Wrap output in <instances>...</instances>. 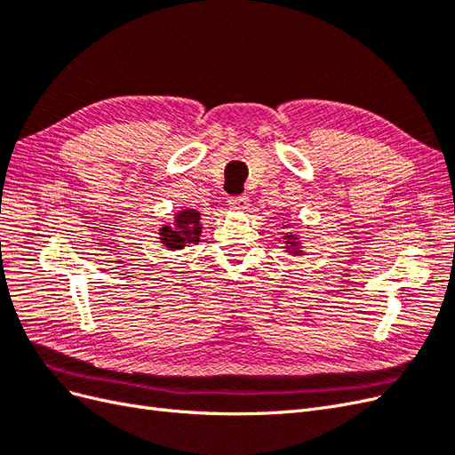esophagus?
I'll list each match as a JSON object with an SVG mask.
<instances>
[{"instance_id":"obj_1","label":"esophagus","mask_w":455,"mask_h":455,"mask_svg":"<svg viewBox=\"0 0 455 455\" xmlns=\"http://www.w3.org/2000/svg\"><path fill=\"white\" fill-rule=\"evenodd\" d=\"M229 206L233 211H244L249 209V197L246 196H235V197H229Z\"/></svg>"}]
</instances>
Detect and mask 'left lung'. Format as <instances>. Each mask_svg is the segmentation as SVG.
<instances>
[{
	"label": "left lung",
	"mask_w": 455,
	"mask_h": 455,
	"mask_svg": "<svg viewBox=\"0 0 455 455\" xmlns=\"http://www.w3.org/2000/svg\"><path fill=\"white\" fill-rule=\"evenodd\" d=\"M284 243H286V251L294 254V256H299L301 251H299V243H298V237L296 235H291V233H284L283 235Z\"/></svg>",
	"instance_id": "8db88e82"
}]
</instances>
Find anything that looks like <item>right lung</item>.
<instances>
[{
	"instance_id": "obj_1",
	"label": "right lung",
	"mask_w": 455,
	"mask_h": 455,
	"mask_svg": "<svg viewBox=\"0 0 455 455\" xmlns=\"http://www.w3.org/2000/svg\"><path fill=\"white\" fill-rule=\"evenodd\" d=\"M201 229V214L194 209H184L174 214L171 226L159 229V239L167 251H180L184 246L199 243Z\"/></svg>"
}]
</instances>
